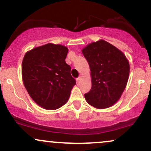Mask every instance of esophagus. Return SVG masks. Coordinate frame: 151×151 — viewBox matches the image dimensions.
I'll use <instances>...</instances> for the list:
<instances>
[{"label":"esophagus","mask_w":151,"mask_h":151,"mask_svg":"<svg viewBox=\"0 0 151 151\" xmlns=\"http://www.w3.org/2000/svg\"><path fill=\"white\" fill-rule=\"evenodd\" d=\"M81 79V77H79L77 78V84H79V83H80Z\"/></svg>","instance_id":"34e87169"}]
</instances>
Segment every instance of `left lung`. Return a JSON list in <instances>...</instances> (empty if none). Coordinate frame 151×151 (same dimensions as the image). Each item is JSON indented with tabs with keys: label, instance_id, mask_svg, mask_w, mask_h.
Returning a JSON list of instances; mask_svg holds the SVG:
<instances>
[{
	"label": "left lung",
	"instance_id": "obj_1",
	"mask_svg": "<svg viewBox=\"0 0 151 151\" xmlns=\"http://www.w3.org/2000/svg\"><path fill=\"white\" fill-rule=\"evenodd\" d=\"M89 63L91 89L84 94L87 103L96 109L111 106L121 97L129 77L125 55L106 41L100 40L82 50Z\"/></svg>",
	"mask_w": 151,
	"mask_h": 151
}]
</instances>
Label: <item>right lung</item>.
<instances>
[{
  "mask_svg": "<svg viewBox=\"0 0 151 151\" xmlns=\"http://www.w3.org/2000/svg\"><path fill=\"white\" fill-rule=\"evenodd\" d=\"M68 48L52 43L26 52L22 62L24 86L30 97L40 106L55 110L70 98L76 81L65 62Z\"/></svg>",
  "mask_w": 151,
  "mask_h": 151,
  "instance_id": "obj_1",
  "label": "right lung"
}]
</instances>
